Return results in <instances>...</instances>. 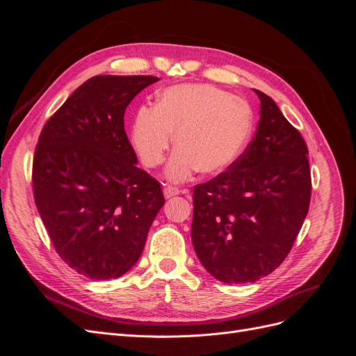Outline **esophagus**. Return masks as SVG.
Returning <instances> with one entry per match:
<instances>
[{
  "mask_svg": "<svg viewBox=\"0 0 356 356\" xmlns=\"http://www.w3.org/2000/svg\"><path fill=\"white\" fill-rule=\"evenodd\" d=\"M179 193H181V191H179L177 187H172V186H168V187H165V188H163V195H165V197H166V199H170V197H174V196H178Z\"/></svg>",
  "mask_w": 356,
  "mask_h": 356,
  "instance_id": "1",
  "label": "esophagus"
}]
</instances>
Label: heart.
I'll list each match as a JSON object with an SVG mask.
<instances>
[{
    "mask_svg": "<svg viewBox=\"0 0 356 356\" xmlns=\"http://www.w3.org/2000/svg\"><path fill=\"white\" fill-rule=\"evenodd\" d=\"M254 115L250 104L212 84L170 86L156 106H143L134 117L131 144L147 168L165 160L175 134V152L165 178L182 182L197 170L220 175L241 157L250 141Z\"/></svg>",
    "mask_w": 356,
    "mask_h": 356,
    "instance_id": "b5f03b06",
    "label": "heart"
}]
</instances>
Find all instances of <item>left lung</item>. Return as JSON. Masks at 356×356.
<instances>
[{
	"mask_svg": "<svg viewBox=\"0 0 356 356\" xmlns=\"http://www.w3.org/2000/svg\"><path fill=\"white\" fill-rule=\"evenodd\" d=\"M260 98V122L236 163L195 187L191 241L202 266L221 282L272 273L293 248L310 203L303 136L276 102Z\"/></svg>",
	"mask_w": 356,
	"mask_h": 356,
	"instance_id": "8db88e82",
	"label": "left lung"
}]
</instances>
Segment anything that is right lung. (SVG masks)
Segmentation results:
<instances>
[{
  "instance_id": "obj_1",
  "label": "right lung",
  "mask_w": 356,
  "mask_h": 356,
  "mask_svg": "<svg viewBox=\"0 0 356 356\" xmlns=\"http://www.w3.org/2000/svg\"><path fill=\"white\" fill-rule=\"evenodd\" d=\"M159 81L152 75H96L44 124L32 165L40 217L75 272L108 281L131 270L165 204L159 182L136 166L124 111Z\"/></svg>"
}]
</instances>
